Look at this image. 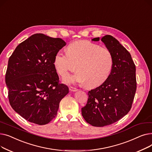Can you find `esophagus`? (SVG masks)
<instances>
[{"instance_id":"obj_1","label":"esophagus","mask_w":152,"mask_h":152,"mask_svg":"<svg viewBox=\"0 0 152 152\" xmlns=\"http://www.w3.org/2000/svg\"><path fill=\"white\" fill-rule=\"evenodd\" d=\"M69 89L71 92H76L77 91V89L76 88H75V87H69Z\"/></svg>"}]
</instances>
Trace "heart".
I'll list each match as a JSON object with an SVG mask.
<instances>
[{
	"label": "heart",
	"mask_w": 152,
	"mask_h": 152,
	"mask_svg": "<svg viewBox=\"0 0 152 152\" xmlns=\"http://www.w3.org/2000/svg\"><path fill=\"white\" fill-rule=\"evenodd\" d=\"M113 56L106 47L86 40L72 42L67 47V53H56L53 65L61 76L70 71L77 72L64 79L66 83L86 84L88 88H94L105 83L113 67Z\"/></svg>",
	"instance_id": "1"
}]
</instances>
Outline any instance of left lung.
<instances>
[{"label": "left lung", "instance_id": "obj_1", "mask_svg": "<svg viewBox=\"0 0 152 152\" xmlns=\"http://www.w3.org/2000/svg\"><path fill=\"white\" fill-rule=\"evenodd\" d=\"M99 40L95 37L92 41ZM101 41L113 54V67L105 83L89 91L87 104L81 108L86 121L96 127L113 124L128 113L137 87L135 66L130 53L110 35Z\"/></svg>", "mask_w": 152, "mask_h": 152}]
</instances>
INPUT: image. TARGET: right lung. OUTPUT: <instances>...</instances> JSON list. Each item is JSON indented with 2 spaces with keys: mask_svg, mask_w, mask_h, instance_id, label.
I'll use <instances>...</instances> for the list:
<instances>
[{
  "mask_svg": "<svg viewBox=\"0 0 152 152\" xmlns=\"http://www.w3.org/2000/svg\"><path fill=\"white\" fill-rule=\"evenodd\" d=\"M65 45L60 38L35 34L20 44L9 58L5 83L10 104L31 123H49L69 92L67 86L58 83L53 65L56 53Z\"/></svg>",
  "mask_w": 152,
  "mask_h": 152,
  "instance_id": "obj_1",
  "label": "right lung"
}]
</instances>
